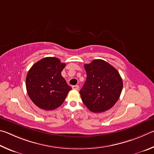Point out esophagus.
<instances>
[{"label":"esophagus","mask_w":154,"mask_h":154,"mask_svg":"<svg viewBox=\"0 0 154 154\" xmlns=\"http://www.w3.org/2000/svg\"><path fill=\"white\" fill-rule=\"evenodd\" d=\"M72 88L74 90H79V85H74L72 87Z\"/></svg>","instance_id":"obj_1"}]
</instances>
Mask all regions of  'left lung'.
<instances>
[{"instance_id": "obj_1", "label": "left lung", "mask_w": 154, "mask_h": 154, "mask_svg": "<svg viewBox=\"0 0 154 154\" xmlns=\"http://www.w3.org/2000/svg\"><path fill=\"white\" fill-rule=\"evenodd\" d=\"M84 66L87 80L80 91L83 103L95 113L111 109L119 99L123 87L119 72L102 59H95Z\"/></svg>"}]
</instances>
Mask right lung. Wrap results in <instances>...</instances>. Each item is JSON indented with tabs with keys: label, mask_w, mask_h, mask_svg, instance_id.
<instances>
[{
	"label": "right lung",
	"mask_w": 154,
	"mask_h": 154,
	"mask_svg": "<svg viewBox=\"0 0 154 154\" xmlns=\"http://www.w3.org/2000/svg\"><path fill=\"white\" fill-rule=\"evenodd\" d=\"M66 63L57 57H45L37 61L28 72L27 93L39 108L53 110L61 106L72 88L62 77Z\"/></svg>",
	"instance_id": "obj_1"
}]
</instances>
